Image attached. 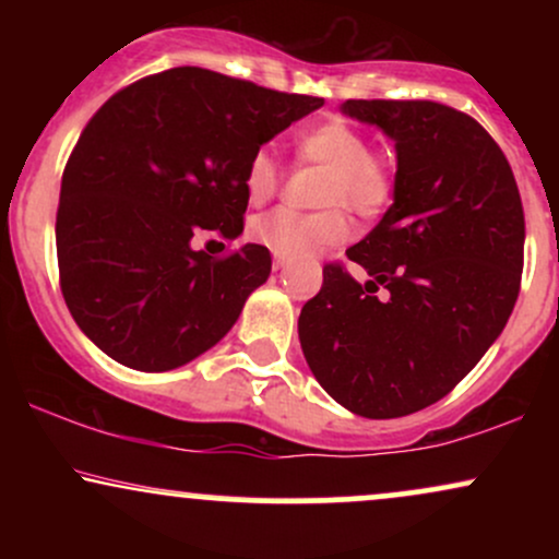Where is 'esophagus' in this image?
<instances>
[{
	"label": "esophagus",
	"mask_w": 559,
	"mask_h": 559,
	"mask_svg": "<svg viewBox=\"0 0 559 559\" xmlns=\"http://www.w3.org/2000/svg\"><path fill=\"white\" fill-rule=\"evenodd\" d=\"M284 265H286L284 260H281V258H273V271H275V273H278V271H284Z\"/></svg>",
	"instance_id": "obj_1"
}]
</instances>
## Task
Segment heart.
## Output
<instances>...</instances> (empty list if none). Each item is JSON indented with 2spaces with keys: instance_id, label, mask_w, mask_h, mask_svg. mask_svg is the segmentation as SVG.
Returning <instances> with one entry per match:
<instances>
[{
  "instance_id": "obj_1",
  "label": "heart",
  "mask_w": 559,
  "mask_h": 559,
  "mask_svg": "<svg viewBox=\"0 0 559 559\" xmlns=\"http://www.w3.org/2000/svg\"><path fill=\"white\" fill-rule=\"evenodd\" d=\"M294 144L305 163L329 168L320 204L333 210L318 215H301L288 207L271 210L249 226V236L278 258L307 260L338 247L349 236V223L336 207H346L357 217L381 215L394 194V178L389 165L370 152L368 136L346 120L331 118L305 128L297 133ZM281 176L284 170L273 146L254 152L243 173V191L249 202L260 204L273 197Z\"/></svg>"
}]
</instances>
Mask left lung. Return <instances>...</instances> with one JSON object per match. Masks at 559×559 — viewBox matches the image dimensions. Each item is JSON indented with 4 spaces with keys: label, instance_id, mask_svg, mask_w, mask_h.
Wrapping results in <instances>:
<instances>
[{
    "label": "left lung",
    "instance_id": "1",
    "mask_svg": "<svg viewBox=\"0 0 559 559\" xmlns=\"http://www.w3.org/2000/svg\"><path fill=\"white\" fill-rule=\"evenodd\" d=\"M342 112L394 141V202L346 249L370 281L325 265L299 342L342 407L402 418L447 396L507 325L521 292L523 204L502 150L471 115L394 99H346Z\"/></svg>",
    "mask_w": 559,
    "mask_h": 559
}]
</instances>
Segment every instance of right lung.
<instances>
[{
    "label": "right lung",
    "mask_w": 559,
    "mask_h": 559,
    "mask_svg": "<svg viewBox=\"0 0 559 559\" xmlns=\"http://www.w3.org/2000/svg\"><path fill=\"white\" fill-rule=\"evenodd\" d=\"M318 107L320 96L189 66L99 107L62 173L55 234L70 316L107 357L163 373L234 329L271 275V252L243 243L213 258L191 239L241 234L249 159Z\"/></svg>",
    "instance_id": "1"
}]
</instances>
